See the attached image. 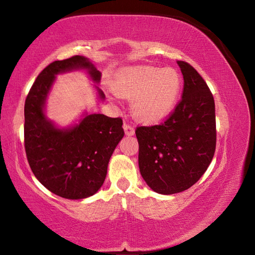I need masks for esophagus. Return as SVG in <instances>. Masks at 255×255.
<instances>
[{"label": "esophagus", "mask_w": 255, "mask_h": 255, "mask_svg": "<svg viewBox=\"0 0 255 255\" xmlns=\"http://www.w3.org/2000/svg\"><path fill=\"white\" fill-rule=\"evenodd\" d=\"M124 129H125V132H126L127 136L135 135V128H133V127L131 126V125L125 124V125H124Z\"/></svg>", "instance_id": "obj_1"}]
</instances>
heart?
Masks as SVG:
<instances>
[{
	"instance_id": "1",
	"label": "heart",
	"mask_w": 255,
	"mask_h": 255,
	"mask_svg": "<svg viewBox=\"0 0 255 255\" xmlns=\"http://www.w3.org/2000/svg\"><path fill=\"white\" fill-rule=\"evenodd\" d=\"M118 96L132 99L133 117L145 124L162 122L178 103L182 79L174 68L154 66L129 67L117 76L112 84Z\"/></svg>"
}]
</instances>
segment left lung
<instances>
[{"instance_id": "left-lung-1", "label": "left lung", "mask_w": 255, "mask_h": 255, "mask_svg": "<svg viewBox=\"0 0 255 255\" xmlns=\"http://www.w3.org/2000/svg\"><path fill=\"white\" fill-rule=\"evenodd\" d=\"M182 99L161 125L137 127L140 174L153 191L174 195L192 187L208 169L216 148L215 101L190 64L179 60Z\"/></svg>"}]
</instances>
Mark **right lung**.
Wrapping results in <instances>:
<instances>
[{"instance_id": "obj_1", "label": "right lung", "mask_w": 255, "mask_h": 255, "mask_svg": "<svg viewBox=\"0 0 255 255\" xmlns=\"http://www.w3.org/2000/svg\"><path fill=\"white\" fill-rule=\"evenodd\" d=\"M74 71H85L91 81L100 83V71L84 56L56 60L38 75L24 105V147L31 171L49 191L71 200L98 192L125 135L122 118L85 111L76 124L58 127L47 117L46 102L56 76ZM97 84L98 99L105 101Z\"/></svg>"}]
</instances>
